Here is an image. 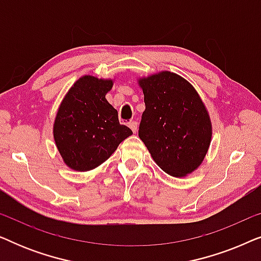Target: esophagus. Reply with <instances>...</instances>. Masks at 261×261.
I'll use <instances>...</instances> for the list:
<instances>
[{
  "label": "esophagus",
  "mask_w": 261,
  "mask_h": 261,
  "mask_svg": "<svg viewBox=\"0 0 261 261\" xmlns=\"http://www.w3.org/2000/svg\"><path fill=\"white\" fill-rule=\"evenodd\" d=\"M128 126H129L132 130H133V133H137V130H138V122H137V121H130V122L128 123Z\"/></svg>",
  "instance_id": "34e87169"
}]
</instances>
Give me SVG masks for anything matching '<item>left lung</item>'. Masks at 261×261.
<instances>
[{
  "label": "left lung",
  "mask_w": 261,
  "mask_h": 261,
  "mask_svg": "<svg viewBox=\"0 0 261 261\" xmlns=\"http://www.w3.org/2000/svg\"><path fill=\"white\" fill-rule=\"evenodd\" d=\"M146 109L139 138L164 172L185 177L201 165L212 141V121L196 89L179 74L162 72L138 81Z\"/></svg>",
  "instance_id": "left-lung-1"
}]
</instances>
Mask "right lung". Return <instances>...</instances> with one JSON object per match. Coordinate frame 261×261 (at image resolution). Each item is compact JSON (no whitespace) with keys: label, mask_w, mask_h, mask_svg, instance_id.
<instances>
[{"label":"right lung","mask_w":261,"mask_h":261,"mask_svg":"<svg viewBox=\"0 0 261 261\" xmlns=\"http://www.w3.org/2000/svg\"><path fill=\"white\" fill-rule=\"evenodd\" d=\"M113 80L83 76L67 91L53 123V138L64 163L80 172L94 170L133 134L120 124L117 110L107 101Z\"/></svg>","instance_id":"add662e5"}]
</instances>
